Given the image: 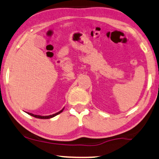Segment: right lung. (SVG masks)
I'll list each match as a JSON object with an SVG mask.
<instances>
[{
    "instance_id": "obj_1",
    "label": "right lung",
    "mask_w": 159,
    "mask_h": 159,
    "mask_svg": "<svg viewBox=\"0 0 159 159\" xmlns=\"http://www.w3.org/2000/svg\"><path fill=\"white\" fill-rule=\"evenodd\" d=\"M62 111H63V109L62 110H61V111H59V112H57V113H54V114H52V115H50V116H38V115H34V114H32V113H28V114L29 115H30V116H34V117H35V118H38V119H50V118H52V117H54V116H57V115H58L59 113H60L61 112H62Z\"/></svg>"
}]
</instances>
